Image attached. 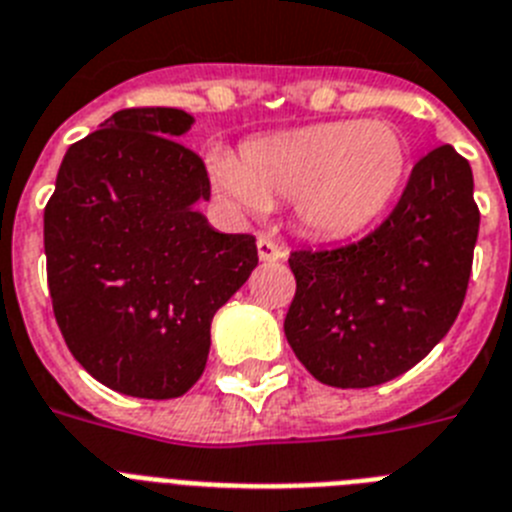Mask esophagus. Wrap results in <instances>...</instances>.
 Wrapping results in <instances>:
<instances>
[{
	"instance_id": "obj_1",
	"label": "esophagus",
	"mask_w": 512,
	"mask_h": 512,
	"mask_svg": "<svg viewBox=\"0 0 512 512\" xmlns=\"http://www.w3.org/2000/svg\"><path fill=\"white\" fill-rule=\"evenodd\" d=\"M257 255H260L262 262H275L283 257V247L275 242V239H270L262 234V237L257 239Z\"/></svg>"
}]
</instances>
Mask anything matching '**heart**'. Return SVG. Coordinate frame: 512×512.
I'll use <instances>...</instances> for the list:
<instances>
[{
	"mask_svg": "<svg viewBox=\"0 0 512 512\" xmlns=\"http://www.w3.org/2000/svg\"><path fill=\"white\" fill-rule=\"evenodd\" d=\"M407 159V139L394 123L330 121L244 141L239 157L213 149L208 172L244 213L293 201L306 231L340 239L389 208Z\"/></svg>",
	"mask_w": 512,
	"mask_h": 512,
	"instance_id": "heart-1",
	"label": "heart"
}]
</instances>
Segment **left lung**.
<instances>
[{"instance_id": "1", "label": "left lung", "mask_w": 512, "mask_h": 512, "mask_svg": "<svg viewBox=\"0 0 512 512\" xmlns=\"http://www.w3.org/2000/svg\"><path fill=\"white\" fill-rule=\"evenodd\" d=\"M477 234L469 162L451 144L428 151L371 234L291 252L296 296L283 330L296 358L337 389L410 371L459 317Z\"/></svg>"}]
</instances>
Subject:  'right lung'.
I'll return each mask as SVG.
<instances>
[{"instance_id":"add662e5","label":"right lung","mask_w":512,"mask_h":512,"mask_svg":"<svg viewBox=\"0 0 512 512\" xmlns=\"http://www.w3.org/2000/svg\"><path fill=\"white\" fill-rule=\"evenodd\" d=\"M193 115L118 110L71 144L43 211L48 291L71 355L108 389L182 397L201 379L211 319L257 265L252 234H221Z\"/></svg>"}]
</instances>
